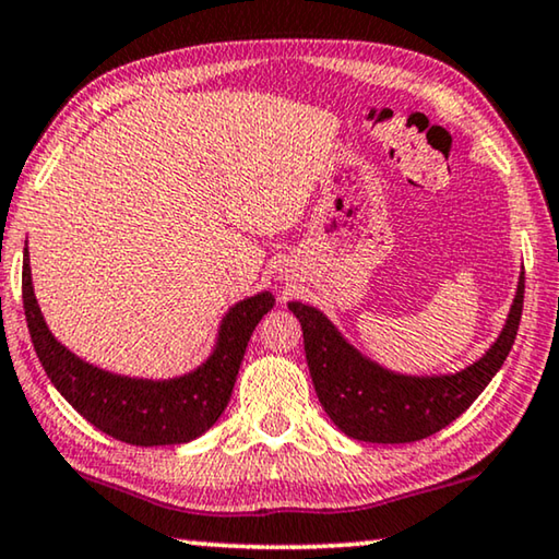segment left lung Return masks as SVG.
I'll return each instance as SVG.
<instances>
[{"label": "left lung", "mask_w": 559, "mask_h": 559, "mask_svg": "<svg viewBox=\"0 0 559 559\" xmlns=\"http://www.w3.org/2000/svg\"><path fill=\"white\" fill-rule=\"evenodd\" d=\"M524 305V272L495 345L454 376H401L360 355L320 310L289 302L305 337L314 391L345 436L368 443H411L456 420L497 376L512 350Z\"/></svg>", "instance_id": "obj_1"}]
</instances>
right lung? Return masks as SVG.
Listing matches in <instances>:
<instances>
[{
	"instance_id": "obj_1",
	"label": "right lung",
	"mask_w": 559,
	"mask_h": 559,
	"mask_svg": "<svg viewBox=\"0 0 559 559\" xmlns=\"http://www.w3.org/2000/svg\"><path fill=\"white\" fill-rule=\"evenodd\" d=\"M22 302L32 345L47 378L80 416L131 447H168L193 441L219 420L237 383L249 337L274 307V297L260 293L234 305L222 320L219 340L206 362L171 380L108 373L60 345L39 312L27 247L22 264Z\"/></svg>"
}]
</instances>
